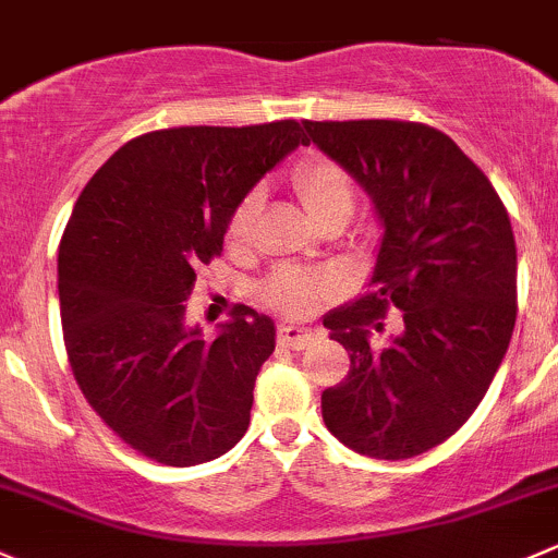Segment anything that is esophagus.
I'll return each mask as SVG.
<instances>
[{"instance_id": "1", "label": "esophagus", "mask_w": 558, "mask_h": 558, "mask_svg": "<svg viewBox=\"0 0 558 558\" xmlns=\"http://www.w3.org/2000/svg\"><path fill=\"white\" fill-rule=\"evenodd\" d=\"M319 330H312V327H298V325H281L279 332H277V341L279 347H287V349H306L312 347L314 341H317Z\"/></svg>"}]
</instances>
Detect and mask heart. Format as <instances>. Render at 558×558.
Instances as JSON below:
<instances>
[{"label":"heart","mask_w":558,"mask_h":558,"mask_svg":"<svg viewBox=\"0 0 558 558\" xmlns=\"http://www.w3.org/2000/svg\"><path fill=\"white\" fill-rule=\"evenodd\" d=\"M292 187L301 195L303 206L317 222H325L327 217L343 215L349 217L354 211V185L347 171L330 158L312 155L303 158L292 169ZM263 193L250 191L239 204L233 206L226 222V244L231 250H246L255 236V222L260 215ZM338 290V281L327 271H306V268H281L271 279L263 284V301L274 312L284 314L290 319H301L314 314L332 292Z\"/></svg>","instance_id":"obj_1"}]
</instances>
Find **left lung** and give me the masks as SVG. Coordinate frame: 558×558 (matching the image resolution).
<instances>
[{"label":"left lung","mask_w":558,"mask_h":558,"mask_svg":"<svg viewBox=\"0 0 558 558\" xmlns=\"http://www.w3.org/2000/svg\"><path fill=\"white\" fill-rule=\"evenodd\" d=\"M306 140L373 198L384 226L371 292L325 317L349 352L322 392L327 429L373 459H411L451 438L484 400L515 325V239L489 177L411 120H303ZM389 307L404 332L369 347Z\"/></svg>","instance_id":"left-lung-1"}]
</instances>
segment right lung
<instances>
[{
	"mask_svg": "<svg viewBox=\"0 0 558 558\" xmlns=\"http://www.w3.org/2000/svg\"><path fill=\"white\" fill-rule=\"evenodd\" d=\"M298 145H308L298 120L150 131L80 193L59 246L66 357L88 405L142 457L191 468L250 427L274 322L233 306L204 341L182 303L222 252L239 198Z\"/></svg>",
	"mask_w": 558,
	"mask_h": 558,
	"instance_id": "right-lung-1",
	"label": "right lung"
}]
</instances>
